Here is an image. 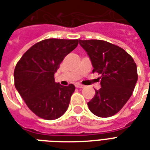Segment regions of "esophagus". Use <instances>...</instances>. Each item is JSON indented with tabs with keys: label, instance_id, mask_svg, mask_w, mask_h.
<instances>
[{
	"label": "esophagus",
	"instance_id": "esophagus-1",
	"mask_svg": "<svg viewBox=\"0 0 150 150\" xmlns=\"http://www.w3.org/2000/svg\"><path fill=\"white\" fill-rule=\"evenodd\" d=\"M75 87L77 88H83L84 86H83V84H81V83H75Z\"/></svg>",
	"mask_w": 150,
	"mask_h": 150
}]
</instances>
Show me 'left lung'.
Wrapping results in <instances>:
<instances>
[{
	"label": "left lung",
	"mask_w": 150,
	"mask_h": 150,
	"mask_svg": "<svg viewBox=\"0 0 150 150\" xmlns=\"http://www.w3.org/2000/svg\"><path fill=\"white\" fill-rule=\"evenodd\" d=\"M93 66L101 74V88L88 103L89 110L99 117L116 114L132 96L138 81L134 59L119 46L102 40H79Z\"/></svg>",
	"instance_id": "8db88e82"
}]
</instances>
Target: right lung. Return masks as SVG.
I'll use <instances>...</instances> for the list:
<instances>
[{"label": "right lung", "instance_id": "obj_1", "mask_svg": "<svg viewBox=\"0 0 150 150\" xmlns=\"http://www.w3.org/2000/svg\"><path fill=\"white\" fill-rule=\"evenodd\" d=\"M78 40L46 39L24 53L14 71L15 86L29 109L45 120L58 119L69 107L75 86L54 82V75Z\"/></svg>", "mask_w": 150, "mask_h": 150}]
</instances>
